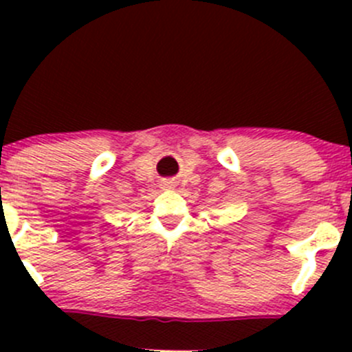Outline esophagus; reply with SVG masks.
<instances>
[{"instance_id": "34e87169", "label": "esophagus", "mask_w": 352, "mask_h": 352, "mask_svg": "<svg viewBox=\"0 0 352 352\" xmlns=\"http://www.w3.org/2000/svg\"><path fill=\"white\" fill-rule=\"evenodd\" d=\"M162 186H163V189H172V187H173V182H163Z\"/></svg>"}]
</instances>
